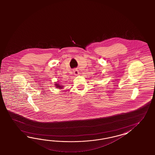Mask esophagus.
Listing matches in <instances>:
<instances>
[{"label":"esophagus","mask_w":155,"mask_h":155,"mask_svg":"<svg viewBox=\"0 0 155 155\" xmlns=\"http://www.w3.org/2000/svg\"><path fill=\"white\" fill-rule=\"evenodd\" d=\"M73 71V73H74V75H77L79 74V71H78L77 69H74Z\"/></svg>","instance_id":"34e87169"}]
</instances>
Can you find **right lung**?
Returning a JSON list of instances; mask_svg holds the SVG:
<instances>
[{
    "instance_id": "right-lung-1",
    "label": "right lung",
    "mask_w": 155,
    "mask_h": 155,
    "mask_svg": "<svg viewBox=\"0 0 155 155\" xmlns=\"http://www.w3.org/2000/svg\"><path fill=\"white\" fill-rule=\"evenodd\" d=\"M55 86L56 87V88H59L60 89L63 88V86H61V85H60V84H55Z\"/></svg>"
}]
</instances>
